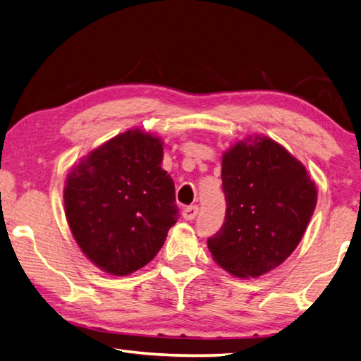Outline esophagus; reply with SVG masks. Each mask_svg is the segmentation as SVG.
<instances>
[{"label": "esophagus", "mask_w": 361, "mask_h": 361, "mask_svg": "<svg viewBox=\"0 0 361 361\" xmlns=\"http://www.w3.org/2000/svg\"><path fill=\"white\" fill-rule=\"evenodd\" d=\"M198 214V206L192 204V206H188V208L183 209V217L186 220H194Z\"/></svg>", "instance_id": "34e87169"}]
</instances>
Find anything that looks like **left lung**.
Masks as SVG:
<instances>
[{"label": "left lung", "mask_w": 361, "mask_h": 361, "mask_svg": "<svg viewBox=\"0 0 361 361\" xmlns=\"http://www.w3.org/2000/svg\"><path fill=\"white\" fill-rule=\"evenodd\" d=\"M226 198L224 226L208 239L214 260L237 278H257L279 267L307 228L317 186L281 144L250 136L221 158Z\"/></svg>", "instance_id": "8db88e82"}]
</instances>
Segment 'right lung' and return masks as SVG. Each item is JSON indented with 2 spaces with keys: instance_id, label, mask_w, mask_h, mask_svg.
Masks as SVG:
<instances>
[{
  "instance_id": "add662e5",
  "label": "right lung",
  "mask_w": 361,
  "mask_h": 361,
  "mask_svg": "<svg viewBox=\"0 0 361 361\" xmlns=\"http://www.w3.org/2000/svg\"><path fill=\"white\" fill-rule=\"evenodd\" d=\"M163 142L127 130L90 152L68 173L65 212L75 242L113 276L147 265L178 219L175 185L163 167Z\"/></svg>"
}]
</instances>
